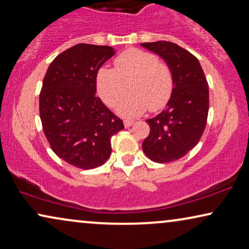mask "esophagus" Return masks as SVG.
<instances>
[{
  "label": "esophagus",
  "mask_w": 249,
  "mask_h": 249,
  "mask_svg": "<svg viewBox=\"0 0 249 249\" xmlns=\"http://www.w3.org/2000/svg\"><path fill=\"white\" fill-rule=\"evenodd\" d=\"M133 124H134V121H132V120H127V118H126V120H124V125H125V127H129V126H132Z\"/></svg>",
  "instance_id": "1"
}]
</instances>
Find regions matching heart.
<instances>
[{"instance_id": "b5f03b06", "label": "heart", "mask_w": 249, "mask_h": 249, "mask_svg": "<svg viewBox=\"0 0 249 249\" xmlns=\"http://www.w3.org/2000/svg\"><path fill=\"white\" fill-rule=\"evenodd\" d=\"M127 84L131 92L118 104V113L135 116L148 108L157 111L166 106L173 94V73L157 55L129 48L114 59V69L104 66L96 75L98 96L109 107L116 106Z\"/></svg>"}]
</instances>
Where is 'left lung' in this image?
Instances as JSON below:
<instances>
[{
    "label": "left lung",
    "mask_w": 249,
    "mask_h": 249,
    "mask_svg": "<svg viewBox=\"0 0 249 249\" xmlns=\"http://www.w3.org/2000/svg\"><path fill=\"white\" fill-rule=\"evenodd\" d=\"M141 45L167 62L174 79L166 108L146 120L150 133L142 149L152 161L171 162L186 155L202 138L209 113L208 81L198 59L177 44L160 40Z\"/></svg>",
    "instance_id": "1"
}]
</instances>
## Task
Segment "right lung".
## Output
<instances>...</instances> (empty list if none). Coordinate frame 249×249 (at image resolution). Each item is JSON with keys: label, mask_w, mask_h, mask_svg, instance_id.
<instances>
[{"label": "right lung", "mask_w": 249, "mask_h": 249, "mask_svg": "<svg viewBox=\"0 0 249 249\" xmlns=\"http://www.w3.org/2000/svg\"><path fill=\"white\" fill-rule=\"evenodd\" d=\"M115 53L109 46L78 44L48 66L39 94L44 134L59 158L88 170L106 162L111 136L123 121L96 96V75Z\"/></svg>", "instance_id": "obj_1"}]
</instances>
